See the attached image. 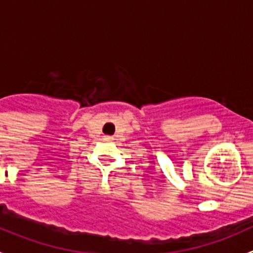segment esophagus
I'll return each mask as SVG.
<instances>
[{
  "label": "esophagus",
  "instance_id": "34e87169",
  "mask_svg": "<svg viewBox=\"0 0 253 253\" xmlns=\"http://www.w3.org/2000/svg\"><path fill=\"white\" fill-rule=\"evenodd\" d=\"M105 139H106V141H112V139H114V137H111V136H106V137H105Z\"/></svg>",
  "mask_w": 253,
  "mask_h": 253
}]
</instances>
